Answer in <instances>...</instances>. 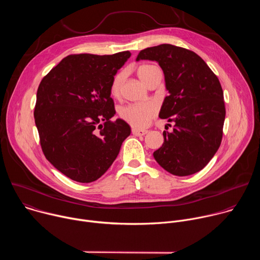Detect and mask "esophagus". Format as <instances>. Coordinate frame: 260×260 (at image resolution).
I'll use <instances>...</instances> for the list:
<instances>
[{
  "label": "esophagus",
  "mask_w": 260,
  "mask_h": 260,
  "mask_svg": "<svg viewBox=\"0 0 260 260\" xmlns=\"http://www.w3.org/2000/svg\"><path fill=\"white\" fill-rule=\"evenodd\" d=\"M132 133H133V135H135V136H137V137H141V136H145V135L148 133V131H146V129H137V128H133V129H132Z\"/></svg>",
  "instance_id": "obj_1"
}]
</instances>
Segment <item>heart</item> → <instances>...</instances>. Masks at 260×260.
I'll return each mask as SVG.
<instances>
[{"instance_id":"heart-1","label":"heart","mask_w":260,"mask_h":260,"mask_svg":"<svg viewBox=\"0 0 260 260\" xmlns=\"http://www.w3.org/2000/svg\"><path fill=\"white\" fill-rule=\"evenodd\" d=\"M155 69H157L155 66L149 64V63H143L138 67L137 74L144 84H146L148 78L150 76V74ZM123 78H124V73L119 72L114 76L112 82H111L110 92L115 98L119 95ZM155 114H156L155 107L151 104L128 105L121 108L119 111L120 118L135 128L146 127L150 123L151 119L155 116Z\"/></svg>"}]
</instances>
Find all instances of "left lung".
I'll return each instance as SVG.
<instances>
[{
	"mask_svg": "<svg viewBox=\"0 0 260 260\" xmlns=\"http://www.w3.org/2000/svg\"><path fill=\"white\" fill-rule=\"evenodd\" d=\"M140 59L155 60L162 69L170 93L159 117L175 122L172 133H162L165 142L153 153L155 160L176 176L200 172L223 135L225 105L218 77L196 52L172 44L143 49Z\"/></svg>",
	"mask_w": 260,
	"mask_h": 260,
	"instance_id": "1",
	"label": "left lung"
}]
</instances>
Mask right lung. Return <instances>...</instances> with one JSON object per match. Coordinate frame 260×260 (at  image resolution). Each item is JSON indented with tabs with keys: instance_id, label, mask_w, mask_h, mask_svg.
Segmentation results:
<instances>
[{
	"instance_id": "right-lung-1",
	"label": "right lung",
	"mask_w": 260,
	"mask_h": 260,
	"mask_svg": "<svg viewBox=\"0 0 260 260\" xmlns=\"http://www.w3.org/2000/svg\"><path fill=\"white\" fill-rule=\"evenodd\" d=\"M131 52L70 54L43 77L34 117L46 159L68 178L90 183L103 176L131 135L115 114L110 85Z\"/></svg>"
}]
</instances>
